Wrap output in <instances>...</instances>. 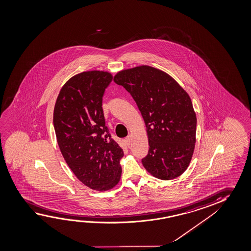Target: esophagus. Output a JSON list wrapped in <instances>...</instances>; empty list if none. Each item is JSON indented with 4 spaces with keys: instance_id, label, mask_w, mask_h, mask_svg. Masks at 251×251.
Masks as SVG:
<instances>
[{
    "instance_id": "esophagus-1",
    "label": "esophagus",
    "mask_w": 251,
    "mask_h": 251,
    "mask_svg": "<svg viewBox=\"0 0 251 251\" xmlns=\"http://www.w3.org/2000/svg\"><path fill=\"white\" fill-rule=\"evenodd\" d=\"M131 140H132V139H131V136H128L127 138H126V143L127 146H130V145H131Z\"/></svg>"
}]
</instances>
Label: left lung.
I'll use <instances>...</instances> for the list:
<instances>
[{
    "label": "left lung",
    "mask_w": 251,
    "mask_h": 251,
    "mask_svg": "<svg viewBox=\"0 0 251 251\" xmlns=\"http://www.w3.org/2000/svg\"><path fill=\"white\" fill-rule=\"evenodd\" d=\"M122 85L143 117L149 151L142 164L150 175L163 180L187 170L196 142V114L191 99L167 72L140 65L118 72Z\"/></svg>",
    "instance_id": "1"
}]
</instances>
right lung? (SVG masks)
Wrapping results in <instances>:
<instances>
[{"mask_svg": "<svg viewBox=\"0 0 251 251\" xmlns=\"http://www.w3.org/2000/svg\"><path fill=\"white\" fill-rule=\"evenodd\" d=\"M112 75L89 71L72 76L57 96L53 124L60 151L86 187L106 191L120 182L123 149L105 126L102 100Z\"/></svg>", "mask_w": 251, "mask_h": 251, "instance_id": "right-lung-1", "label": "right lung"}]
</instances>
